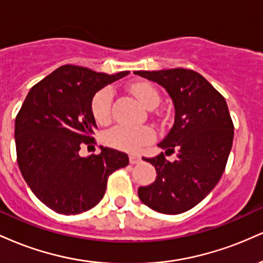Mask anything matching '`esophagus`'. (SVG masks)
Segmentation results:
<instances>
[{
  "mask_svg": "<svg viewBox=\"0 0 263 263\" xmlns=\"http://www.w3.org/2000/svg\"><path fill=\"white\" fill-rule=\"evenodd\" d=\"M140 162H141L140 156H136V155L129 156V163H131V164H138Z\"/></svg>",
  "mask_w": 263,
  "mask_h": 263,
  "instance_id": "obj_1",
  "label": "esophagus"
}]
</instances>
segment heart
Listing matches in <instances>:
<instances>
[{
    "instance_id": "1",
    "label": "heart",
    "mask_w": 263,
    "mask_h": 263,
    "mask_svg": "<svg viewBox=\"0 0 263 263\" xmlns=\"http://www.w3.org/2000/svg\"><path fill=\"white\" fill-rule=\"evenodd\" d=\"M132 92L143 106L152 108L158 105L159 93L152 85L138 83L132 86ZM112 90L102 89L93 96L91 111L98 122L106 123L111 119V105H112ZM102 140L107 146L126 152L136 153L142 147L155 140V132L151 127H129V126H115L107 129L102 136Z\"/></svg>"
}]
</instances>
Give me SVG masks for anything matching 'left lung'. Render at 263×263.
Returning <instances> with one entry per match:
<instances>
[{
    "label": "left lung",
    "mask_w": 263,
    "mask_h": 263,
    "mask_svg": "<svg viewBox=\"0 0 263 263\" xmlns=\"http://www.w3.org/2000/svg\"><path fill=\"white\" fill-rule=\"evenodd\" d=\"M159 84L174 105V123L158 147L173 153L144 158L156 168V180L138 188V198L163 214L188 211L214 189L224 173L234 140L225 99L203 75L188 69L135 71Z\"/></svg>",
    "instance_id": "obj_1"
}]
</instances>
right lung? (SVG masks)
I'll return each instance as SVG.
<instances>
[{"instance_id": "1", "label": "right lung", "mask_w": 263, "mask_h": 263, "mask_svg": "<svg viewBox=\"0 0 263 263\" xmlns=\"http://www.w3.org/2000/svg\"><path fill=\"white\" fill-rule=\"evenodd\" d=\"M128 74L63 65L29 90L14 122L18 167L35 197L55 213L90 210L104 198L108 176L128 164L126 153L108 147L100 146V155H79L81 146L95 142V93Z\"/></svg>"}]
</instances>
